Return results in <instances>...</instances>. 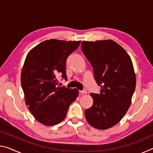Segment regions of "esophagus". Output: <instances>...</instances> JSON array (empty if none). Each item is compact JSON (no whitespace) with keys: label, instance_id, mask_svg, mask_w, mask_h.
<instances>
[{"label":"esophagus","instance_id":"esophagus-1","mask_svg":"<svg viewBox=\"0 0 153 153\" xmlns=\"http://www.w3.org/2000/svg\"><path fill=\"white\" fill-rule=\"evenodd\" d=\"M79 93H80V94H87V91H86V90H79Z\"/></svg>","mask_w":153,"mask_h":153}]
</instances>
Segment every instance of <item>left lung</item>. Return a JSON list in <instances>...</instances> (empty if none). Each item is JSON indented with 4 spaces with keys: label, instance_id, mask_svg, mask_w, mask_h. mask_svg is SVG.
Returning <instances> with one entry per match:
<instances>
[{
    "label": "left lung",
    "instance_id": "obj_1",
    "mask_svg": "<svg viewBox=\"0 0 153 153\" xmlns=\"http://www.w3.org/2000/svg\"><path fill=\"white\" fill-rule=\"evenodd\" d=\"M82 51L91 63L100 94L90 93L93 105L85 117L93 128L107 129L121 121L130 107L136 74L128 53L112 40L83 41Z\"/></svg>",
    "mask_w": 153,
    "mask_h": 153
}]
</instances>
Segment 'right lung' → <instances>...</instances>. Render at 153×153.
Wrapping results in <instances>:
<instances>
[{
    "instance_id": "1",
    "label": "right lung",
    "mask_w": 153,
    "mask_h": 153,
    "mask_svg": "<svg viewBox=\"0 0 153 153\" xmlns=\"http://www.w3.org/2000/svg\"><path fill=\"white\" fill-rule=\"evenodd\" d=\"M81 41L51 39L31 50L25 58L21 83L28 109L38 122L51 126L65 118L69 105L79 94L76 88L56 87V76L67 79V58Z\"/></svg>"
}]
</instances>
